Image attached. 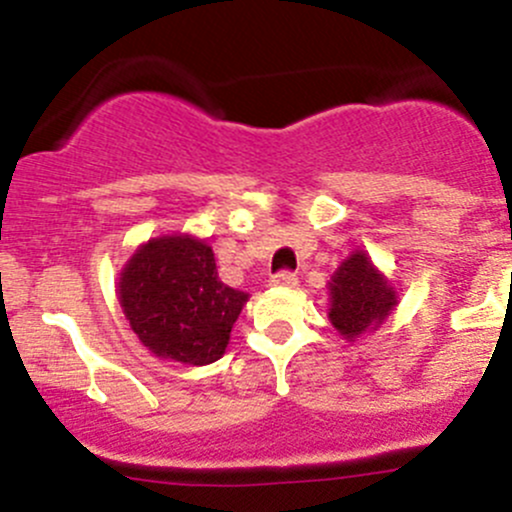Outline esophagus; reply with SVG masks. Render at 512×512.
Listing matches in <instances>:
<instances>
[{"label": "esophagus", "instance_id": "esophagus-1", "mask_svg": "<svg viewBox=\"0 0 512 512\" xmlns=\"http://www.w3.org/2000/svg\"><path fill=\"white\" fill-rule=\"evenodd\" d=\"M270 285L272 287H294L297 285V275H294V272L282 270V272H277V275H272Z\"/></svg>", "mask_w": 512, "mask_h": 512}]
</instances>
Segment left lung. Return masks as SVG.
<instances>
[{
    "label": "left lung",
    "instance_id": "obj_1",
    "mask_svg": "<svg viewBox=\"0 0 512 512\" xmlns=\"http://www.w3.org/2000/svg\"><path fill=\"white\" fill-rule=\"evenodd\" d=\"M329 322L349 342L376 332L399 304L396 289L374 267V262L356 250L329 282Z\"/></svg>",
    "mask_w": 512,
    "mask_h": 512
}]
</instances>
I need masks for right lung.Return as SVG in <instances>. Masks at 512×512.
<instances>
[{"instance_id": "obj_1", "label": "right lung", "mask_w": 512, "mask_h": 512, "mask_svg": "<svg viewBox=\"0 0 512 512\" xmlns=\"http://www.w3.org/2000/svg\"><path fill=\"white\" fill-rule=\"evenodd\" d=\"M118 302L143 347L160 359L205 366L225 354L247 294L220 282L208 242L163 235L126 262Z\"/></svg>"}]
</instances>
